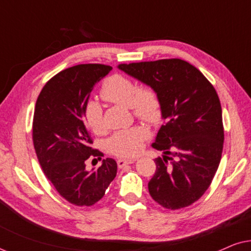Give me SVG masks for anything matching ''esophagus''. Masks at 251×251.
<instances>
[{
    "mask_svg": "<svg viewBox=\"0 0 251 251\" xmlns=\"http://www.w3.org/2000/svg\"><path fill=\"white\" fill-rule=\"evenodd\" d=\"M135 159H128V160H125V159H119L118 161H116V163H118V167L121 169V168H123L125 166H126V164H131L135 162Z\"/></svg>",
    "mask_w": 251,
    "mask_h": 251,
    "instance_id": "34e87169",
    "label": "esophagus"
}]
</instances>
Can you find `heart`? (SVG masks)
Returning <instances> with one entry per match:
<instances>
[{"label":"heart","instance_id":"1","mask_svg":"<svg viewBox=\"0 0 251 251\" xmlns=\"http://www.w3.org/2000/svg\"><path fill=\"white\" fill-rule=\"evenodd\" d=\"M100 95L108 101L130 106L133 116L149 125L159 123L162 116V104L155 89L147 84L138 85L126 75L116 73L108 76L102 82ZM84 120L95 135H104L107 130L104 111L97 101L89 100L85 104ZM147 137L145 126H133L115 132L108 139L107 150L116 156L129 159L140 152Z\"/></svg>","mask_w":251,"mask_h":251}]
</instances>
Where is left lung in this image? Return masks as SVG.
<instances>
[{
  "mask_svg": "<svg viewBox=\"0 0 251 251\" xmlns=\"http://www.w3.org/2000/svg\"><path fill=\"white\" fill-rule=\"evenodd\" d=\"M119 68L155 89L162 104L164 123L152 147L164 156L154 160L151 197L169 210L193 204L210 186L224 145L222 106L214 85L178 58Z\"/></svg>",
  "mask_w": 251,
  "mask_h": 251,
  "instance_id": "8db88e82",
  "label": "left lung"
}]
</instances>
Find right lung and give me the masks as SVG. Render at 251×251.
<instances>
[{"label":"right lung","instance_id":"add662e5","mask_svg":"<svg viewBox=\"0 0 251 251\" xmlns=\"http://www.w3.org/2000/svg\"><path fill=\"white\" fill-rule=\"evenodd\" d=\"M111 70L102 64L66 68L47 82L36 100L32 138L37 160L60 197L77 207L97 203L116 176L113 159L85 169L88 160H100L104 153L92 147L84 107L92 88Z\"/></svg>","mask_w":251,"mask_h":251}]
</instances>
